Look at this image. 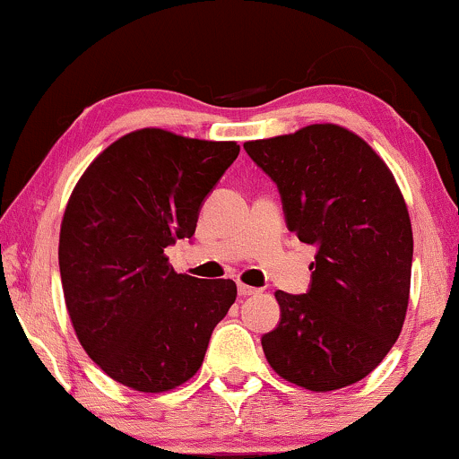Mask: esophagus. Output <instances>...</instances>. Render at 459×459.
I'll return each mask as SVG.
<instances>
[{"mask_svg": "<svg viewBox=\"0 0 459 459\" xmlns=\"http://www.w3.org/2000/svg\"><path fill=\"white\" fill-rule=\"evenodd\" d=\"M237 291H239V296H241V298H250V296H256V293H259V289L247 287V284L239 282V284H237Z\"/></svg>", "mask_w": 459, "mask_h": 459, "instance_id": "1", "label": "esophagus"}]
</instances>
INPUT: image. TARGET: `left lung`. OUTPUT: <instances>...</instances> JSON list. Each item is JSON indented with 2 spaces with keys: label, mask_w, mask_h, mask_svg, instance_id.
Wrapping results in <instances>:
<instances>
[{
  "label": "left lung",
  "mask_w": 459,
  "mask_h": 459,
  "mask_svg": "<svg viewBox=\"0 0 459 459\" xmlns=\"http://www.w3.org/2000/svg\"><path fill=\"white\" fill-rule=\"evenodd\" d=\"M276 183L284 222L317 247L302 296L276 291L281 321L261 345L273 371L308 391H336L373 371L402 332L412 226L393 172L339 125L246 142Z\"/></svg>",
  "instance_id": "obj_1"
}]
</instances>
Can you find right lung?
Returning a JSON list of instances; mask_svg holds the SVG:
<instances>
[{
  "instance_id": "add662e5",
  "label": "right lung",
  "mask_w": 459,
  "mask_h": 459,
  "mask_svg": "<svg viewBox=\"0 0 459 459\" xmlns=\"http://www.w3.org/2000/svg\"><path fill=\"white\" fill-rule=\"evenodd\" d=\"M237 155V142L140 129L108 146L73 189L57 250L68 315L86 354L134 391L187 382L233 307V281L177 273L163 250L192 239Z\"/></svg>"
}]
</instances>
